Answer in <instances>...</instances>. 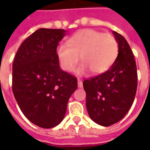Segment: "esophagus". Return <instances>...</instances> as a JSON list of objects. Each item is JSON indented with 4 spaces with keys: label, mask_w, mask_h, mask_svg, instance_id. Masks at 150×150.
<instances>
[{
    "label": "esophagus",
    "mask_w": 150,
    "mask_h": 150,
    "mask_svg": "<svg viewBox=\"0 0 150 150\" xmlns=\"http://www.w3.org/2000/svg\"><path fill=\"white\" fill-rule=\"evenodd\" d=\"M78 88H83V82L80 79H78Z\"/></svg>",
    "instance_id": "esophagus-1"
}]
</instances>
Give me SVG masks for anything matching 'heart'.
Here are the masks:
<instances>
[{"mask_svg":"<svg viewBox=\"0 0 150 150\" xmlns=\"http://www.w3.org/2000/svg\"><path fill=\"white\" fill-rule=\"evenodd\" d=\"M67 43L56 47V55L62 70L71 71L80 59L83 62L75 69L81 75L89 70L92 74L106 72L115 62L118 46L115 38L93 29H84L69 38Z\"/></svg>","mask_w":150,"mask_h":150,"instance_id":"obj_1","label":"heart"}]
</instances>
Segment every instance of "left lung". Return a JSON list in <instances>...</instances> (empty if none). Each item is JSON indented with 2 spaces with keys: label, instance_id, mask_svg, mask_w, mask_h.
Returning a JSON list of instances; mask_svg holds the SVG:
<instances>
[{
  "label": "left lung",
  "instance_id": "1",
  "mask_svg": "<svg viewBox=\"0 0 150 150\" xmlns=\"http://www.w3.org/2000/svg\"><path fill=\"white\" fill-rule=\"evenodd\" d=\"M118 43V55L111 68L96 77L85 79L86 106L94 122L110 126L124 118L132 106L137 88L134 55L122 35L112 31Z\"/></svg>",
  "mask_w": 150,
  "mask_h": 150
}]
</instances>
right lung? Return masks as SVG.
Here are the masks:
<instances>
[{
	"label": "right lung",
	"instance_id": "add662e5",
	"mask_svg": "<svg viewBox=\"0 0 150 150\" xmlns=\"http://www.w3.org/2000/svg\"><path fill=\"white\" fill-rule=\"evenodd\" d=\"M62 29L41 28L25 40L13 63V92L30 122L50 129L61 123L77 79L60 69L56 47L65 37Z\"/></svg>",
	"mask_w": 150,
	"mask_h": 150
}]
</instances>
